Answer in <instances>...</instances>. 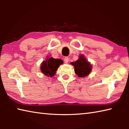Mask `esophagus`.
I'll return each instance as SVG.
<instances>
[{"instance_id": "1", "label": "esophagus", "mask_w": 129, "mask_h": 129, "mask_svg": "<svg viewBox=\"0 0 129 129\" xmlns=\"http://www.w3.org/2000/svg\"><path fill=\"white\" fill-rule=\"evenodd\" d=\"M64 62L65 63H68L69 62V58L68 57H65L64 58Z\"/></svg>"}]
</instances>
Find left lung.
I'll return each mask as SVG.
<instances>
[{"label": "left lung", "instance_id": "obj_1", "mask_svg": "<svg viewBox=\"0 0 129 129\" xmlns=\"http://www.w3.org/2000/svg\"><path fill=\"white\" fill-rule=\"evenodd\" d=\"M75 67V72L79 77H84L90 73L92 65L88 61L83 54L79 56L78 59L75 62H71Z\"/></svg>", "mask_w": 129, "mask_h": 129}]
</instances>
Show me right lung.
I'll return each instance as SVG.
<instances>
[{
  "label": "right lung",
  "instance_id": "right-lung-1",
  "mask_svg": "<svg viewBox=\"0 0 129 129\" xmlns=\"http://www.w3.org/2000/svg\"><path fill=\"white\" fill-rule=\"evenodd\" d=\"M63 63L61 59H55L53 57L47 58L41 63L40 69L41 72L48 77H53L61 64Z\"/></svg>",
  "mask_w": 129,
  "mask_h": 129
}]
</instances>
